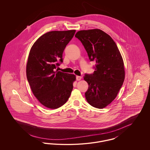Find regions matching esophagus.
<instances>
[{"mask_svg": "<svg viewBox=\"0 0 150 150\" xmlns=\"http://www.w3.org/2000/svg\"><path fill=\"white\" fill-rule=\"evenodd\" d=\"M81 78H82V77H81V76H76V80H78V81L80 80L81 79Z\"/></svg>", "mask_w": 150, "mask_h": 150, "instance_id": "1", "label": "esophagus"}]
</instances>
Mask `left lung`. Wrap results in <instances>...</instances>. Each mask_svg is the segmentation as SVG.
I'll use <instances>...</instances> for the list:
<instances>
[{"instance_id": "obj_1", "label": "left lung", "mask_w": 150, "mask_h": 150, "mask_svg": "<svg viewBox=\"0 0 150 150\" xmlns=\"http://www.w3.org/2000/svg\"><path fill=\"white\" fill-rule=\"evenodd\" d=\"M75 37L83 44L95 71L86 74L88 84L85 93L87 102L94 107L103 108L114 100L125 78L123 59L111 37L100 29L81 30Z\"/></svg>"}]
</instances>
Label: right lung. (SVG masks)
I'll list each match as a JSON object with an SVG mask.
<instances>
[{"mask_svg":"<svg viewBox=\"0 0 150 150\" xmlns=\"http://www.w3.org/2000/svg\"><path fill=\"white\" fill-rule=\"evenodd\" d=\"M75 30L53 31L41 36L31 47L26 66V76L38 100L49 108L62 106L70 96L74 74L56 71L63 62L64 48Z\"/></svg>","mask_w":150,"mask_h":150,"instance_id":"obj_1","label":"right lung"}]
</instances>
